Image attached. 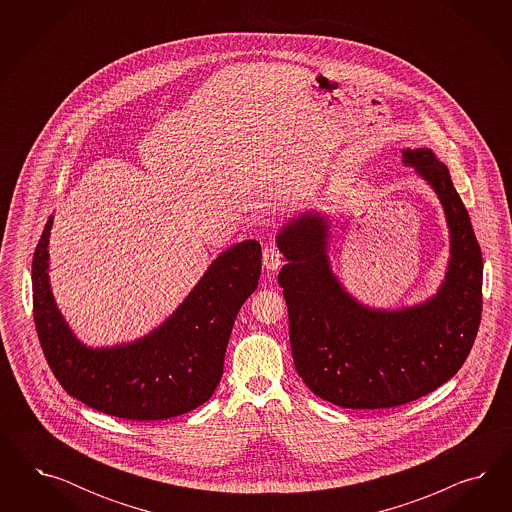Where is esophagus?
<instances>
[{
  "label": "esophagus",
  "mask_w": 512,
  "mask_h": 512,
  "mask_svg": "<svg viewBox=\"0 0 512 512\" xmlns=\"http://www.w3.org/2000/svg\"><path fill=\"white\" fill-rule=\"evenodd\" d=\"M263 264L266 270H270V272H274V270H278L279 266L283 264V255H281V251L278 248H274V246H266L263 249Z\"/></svg>",
  "instance_id": "obj_1"
}]
</instances>
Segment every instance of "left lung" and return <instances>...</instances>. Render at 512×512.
Returning a JSON list of instances; mask_svg holds the SVG:
<instances>
[{
    "label": "left lung",
    "mask_w": 512,
    "mask_h": 512,
    "mask_svg": "<svg viewBox=\"0 0 512 512\" xmlns=\"http://www.w3.org/2000/svg\"><path fill=\"white\" fill-rule=\"evenodd\" d=\"M402 163L434 189L449 227L445 279L424 302L387 310L351 295L332 272L323 212L289 219L276 236L296 372L315 396L347 409L396 407L441 387L462 368L481 323V248L449 169L430 148H403Z\"/></svg>",
    "instance_id": "1"
}]
</instances>
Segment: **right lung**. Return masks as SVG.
I'll list each match as a JSON object with an SVG mask.
<instances>
[{
  "label": "right lung",
  "mask_w": 512,
  "mask_h": 512,
  "mask_svg": "<svg viewBox=\"0 0 512 512\" xmlns=\"http://www.w3.org/2000/svg\"><path fill=\"white\" fill-rule=\"evenodd\" d=\"M54 216L33 253V315L48 366L65 392L110 417L165 420L206 402L242 304L257 289L261 244L221 251L184 302L139 340L90 347L78 340L50 289L48 242Z\"/></svg>",
  "instance_id": "add662e5"
}]
</instances>
